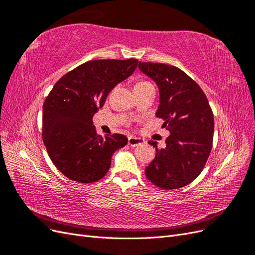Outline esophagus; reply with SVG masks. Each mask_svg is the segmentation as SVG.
Listing matches in <instances>:
<instances>
[{
	"label": "esophagus",
	"mask_w": 255,
	"mask_h": 255,
	"mask_svg": "<svg viewBox=\"0 0 255 255\" xmlns=\"http://www.w3.org/2000/svg\"><path fill=\"white\" fill-rule=\"evenodd\" d=\"M128 143L130 146H136V145H139V144H143L144 143V139H141V138L134 137V136H129Z\"/></svg>",
	"instance_id": "obj_1"
}]
</instances>
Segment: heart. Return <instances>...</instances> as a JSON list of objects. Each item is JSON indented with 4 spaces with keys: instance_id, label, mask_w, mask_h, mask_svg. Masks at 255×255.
<instances>
[{
    "instance_id": "1",
    "label": "heart",
    "mask_w": 255,
    "mask_h": 255,
    "mask_svg": "<svg viewBox=\"0 0 255 255\" xmlns=\"http://www.w3.org/2000/svg\"><path fill=\"white\" fill-rule=\"evenodd\" d=\"M145 84H151V83H149V82H145V81H142V82H138L135 86H138V85H145Z\"/></svg>"
}]
</instances>
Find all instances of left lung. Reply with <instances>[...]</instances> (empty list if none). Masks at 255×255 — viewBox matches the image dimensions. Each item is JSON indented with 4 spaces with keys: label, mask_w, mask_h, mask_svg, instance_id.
I'll list each match as a JSON object with an SVG mask.
<instances>
[{
    "label": "left lung",
    "mask_w": 255,
    "mask_h": 255,
    "mask_svg": "<svg viewBox=\"0 0 255 255\" xmlns=\"http://www.w3.org/2000/svg\"><path fill=\"white\" fill-rule=\"evenodd\" d=\"M138 68L156 83L159 105L156 117L161 118L170 135L166 148L158 149L145 176L163 189L186 186L201 173L210 156L214 136V116L202 89L191 78L174 66L141 63Z\"/></svg>",
    "instance_id": "1"
}]
</instances>
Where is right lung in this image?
<instances>
[{
  "instance_id": "1",
  "label": "right lung",
  "mask_w": 255,
  "mask_h": 255,
  "mask_svg": "<svg viewBox=\"0 0 255 255\" xmlns=\"http://www.w3.org/2000/svg\"><path fill=\"white\" fill-rule=\"evenodd\" d=\"M137 65L135 58L89 60L61 76L50 91L42 109V139L53 164L68 179L85 184L101 180L114 152L128 143L122 134L99 135L92 117Z\"/></svg>"
}]
</instances>
